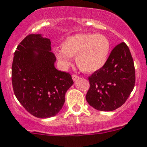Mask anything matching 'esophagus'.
Instances as JSON below:
<instances>
[{
    "mask_svg": "<svg viewBox=\"0 0 147 147\" xmlns=\"http://www.w3.org/2000/svg\"><path fill=\"white\" fill-rule=\"evenodd\" d=\"M71 77H72V80H73L74 82H76V80H77L78 78H79L78 76H76V75H72V76H71Z\"/></svg>",
    "mask_w": 147,
    "mask_h": 147,
    "instance_id": "34e87169",
    "label": "esophagus"
}]
</instances>
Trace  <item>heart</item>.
<instances>
[{"label":"heart","instance_id":"heart-1","mask_svg":"<svg viewBox=\"0 0 147 147\" xmlns=\"http://www.w3.org/2000/svg\"><path fill=\"white\" fill-rule=\"evenodd\" d=\"M62 49L53 51L57 60L63 66L76 57L78 67L86 73L100 70L110 54L111 43L107 36L96 34H77L68 37L61 44Z\"/></svg>","mask_w":147,"mask_h":147}]
</instances>
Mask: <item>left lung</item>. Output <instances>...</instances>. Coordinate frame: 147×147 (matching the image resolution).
<instances>
[{
    "mask_svg": "<svg viewBox=\"0 0 147 147\" xmlns=\"http://www.w3.org/2000/svg\"><path fill=\"white\" fill-rule=\"evenodd\" d=\"M86 100L99 111H113L122 106L135 84V69L130 50L124 42L117 45L100 70L88 78Z\"/></svg>",
    "mask_w": 147,
    "mask_h": 147,
    "instance_id": "left-lung-1",
    "label": "left lung"
}]
</instances>
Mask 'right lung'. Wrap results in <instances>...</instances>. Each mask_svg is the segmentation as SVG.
Segmentation results:
<instances>
[{"label": "right lung", "instance_id": "1", "mask_svg": "<svg viewBox=\"0 0 147 147\" xmlns=\"http://www.w3.org/2000/svg\"><path fill=\"white\" fill-rule=\"evenodd\" d=\"M51 40L41 34H28L18 45L12 65L15 96L32 115L47 119L59 113L73 84L70 74L57 70Z\"/></svg>", "mask_w": 147, "mask_h": 147}]
</instances>
